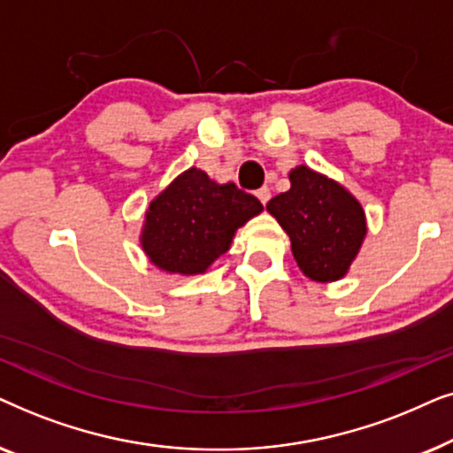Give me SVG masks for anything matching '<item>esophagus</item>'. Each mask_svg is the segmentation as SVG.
I'll use <instances>...</instances> for the list:
<instances>
[{
    "label": "esophagus",
    "mask_w": 453,
    "mask_h": 453,
    "mask_svg": "<svg viewBox=\"0 0 453 453\" xmlns=\"http://www.w3.org/2000/svg\"><path fill=\"white\" fill-rule=\"evenodd\" d=\"M257 196H258V201H261L263 204H267L269 198H271V190L267 188V186H263V188L257 190Z\"/></svg>",
    "instance_id": "34e87169"
}]
</instances>
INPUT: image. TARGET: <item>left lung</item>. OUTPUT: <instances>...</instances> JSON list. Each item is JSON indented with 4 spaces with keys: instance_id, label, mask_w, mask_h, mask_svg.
<instances>
[{
    "instance_id": "obj_1",
    "label": "left lung",
    "mask_w": 453,
    "mask_h": 453,
    "mask_svg": "<svg viewBox=\"0 0 453 453\" xmlns=\"http://www.w3.org/2000/svg\"><path fill=\"white\" fill-rule=\"evenodd\" d=\"M289 190L267 203L292 242L300 271L312 281H335L348 273L366 236L360 203L323 173L306 165L289 172Z\"/></svg>"
}]
</instances>
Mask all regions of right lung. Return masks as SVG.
I'll use <instances>...</instances> for the list:
<instances>
[{
	"instance_id": "add662e5",
	"label": "right lung",
	"mask_w": 453,
	"mask_h": 453,
	"mask_svg": "<svg viewBox=\"0 0 453 453\" xmlns=\"http://www.w3.org/2000/svg\"><path fill=\"white\" fill-rule=\"evenodd\" d=\"M263 204L234 182L217 184L190 167L153 198L144 215L142 250L167 273H204L230 250L232 238Z\"/></svg>"
}]
</instances>
